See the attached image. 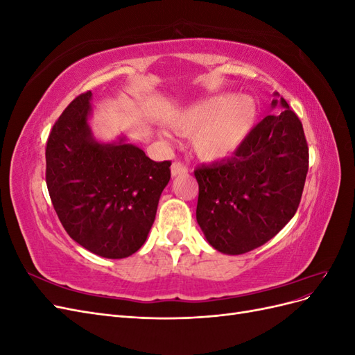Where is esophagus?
I'll use <instances>...</instances> for the list:
<instances>
[{
    "label": "esophagus",
    "instance_id": "34e87169",
    "mask_svg": "<svg viewBox=\"0 0 355 355\" xmlns=\"http://www.w3.org/2000/svg\"><path fill=\"white\" fill-rule=\"evenodd\" d=\"M188 173V167L182 163V161H175L173 164H171V176H180V175H185Z\"/></svg>",
    "mask_w": 355,
    "mask_h": 355
}]
</instances>
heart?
Instances as JSON below:
<instances>
[{
  "label": "heart",
  "mask_w": 355,
  "mask_h": 355,
  "mask_svg": "<svg viewBox=\"0 0 355 355\" xmlns=\"http://www.w3.org/2000/svg\"><path fill=\"white\" fill-rule=\"evenodd\" d=\"M256 121V106L247 98L218 96L188 106L175 118L179 132L196 133L197 154L209 161L234 154L245 141Z\"/></svg>",
  "instance_id": "heart-1"
}]
</instances>
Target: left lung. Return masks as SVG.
Returning a JSON list of instances; mask_svg holds the SVG:
<instances>
[{
    "mask_svg": "<svg viewBox=\"0 0 355 355\" xmlns=\"http://www.w3.org/2000/svg\"><path fill=\"white\" fill-rule=\"evenodd\" d=\"M275 115L247 135L232 158L198 167L197 222L209 244L243 254L270 241L295 216L308 173L302 123L274 93Z\"/></svg>",
    "mask_w": 355,
    "mask_h": 355,
    "instance_id": "1",
    "label": "left lung"
}]
</instances>
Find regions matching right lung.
I'll list each match as a JSON object with an SVG mask.
<instances>
[{"label":"right lung","instance_id":"obj_1","mask_svg":"<svg viewBox=\"0 0 355 355\" xmlns=\"http://www.w3.org/2000/svg\"><path fill=\"white\" fill-rule=\"evenodd\" d=\"M92 92L75 98L53 125L46 182L69 237L89 252L123 259L148 239L170 161H153L125 137L96 141L89 125Z\"/></svg>","mask_w":355,"mask_h":355}]
</instances>
